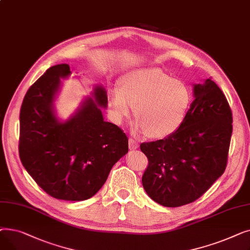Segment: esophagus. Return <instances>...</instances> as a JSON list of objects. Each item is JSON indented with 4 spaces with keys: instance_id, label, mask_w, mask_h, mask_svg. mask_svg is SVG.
Masks as SVG:
<instances>
[{
    "instance_id": "34e87169",
    "label": "esophagus",
    "mask_w": 250,
    "mask_h": 250,
    "mask_svg": "<svg viewBox=\"0 0 250 250\" xmlns=\"http://www.w3.org/2000/svg\"><path fill=\"white\" fill-rule=\"evenodd\" d=\"M128 147H129L130 150H136V149L139 148V144L134 139L130 138L128 140Z\"/></svg>"
}]
</instances>
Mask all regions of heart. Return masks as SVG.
I'll use <instances>...</instances> for the list:
<instances>
[{
	"label": "heart",
	"mask_w": 250,
	"mask_h": 250,
	"mask_svg": "<svg viewBox=\"0 0 250 250\" xmlns=\"http://www.w3.org/2000/svg\"><path fill=\"white\" fill-rule=\"evenodd\" d=\"M108 103L113 118L121 123L135 106L138 120L133 129L151 139L173 135L185 122L191 104V92L159 69L144 68L126 73L122 87L110 89Z\"/></svg>",
	"instance_id": "1"
}]
</instances>
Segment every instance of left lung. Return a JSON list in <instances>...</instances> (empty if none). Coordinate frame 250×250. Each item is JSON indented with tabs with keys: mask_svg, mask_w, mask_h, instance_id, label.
<instances>
[{
	"mask_svg": "<svg viewBox=\"0 0 250 250\" xmlns=\"http://www.w3.org/2000/svg\"><path fill=\"white\" fill-rule=\"evenodd\" d=\"M192 88L194 100L181 126L171 136L140 146L149 160L144 189L164 207L198 200L227 165L233 121L228 101L211 79Z\"/></svg>",
	"mask_w": 250,
	"mask_h": 250,
	"instance_id": "obj_1",
	"label": "left lung"
}]
</instances>
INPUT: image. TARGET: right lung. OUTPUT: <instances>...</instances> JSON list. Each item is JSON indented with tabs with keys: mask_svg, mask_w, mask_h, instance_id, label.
I'll use <instances>...</instances> for the list:
<instances>
[{
	"mask_svg": "<svg viewBox=\"0 0 250 250\" xmlns=\"http://www.w3.org/2000/svg\"><path fill=\"white\" fill-rule=\"evenodd\" d=\"M69 64L49 68L28 89L20 110V160L30 176L52 198L84 201L106 181L112 166L128 151V140L117 125L105 122L106 90L95 85L65 121L55 101Z\"/></svg>",
	"mask_w": 250,
	"mask_h": 250,
	"instance_id": "1",
	"label": "right lung"
}]
</instances>
